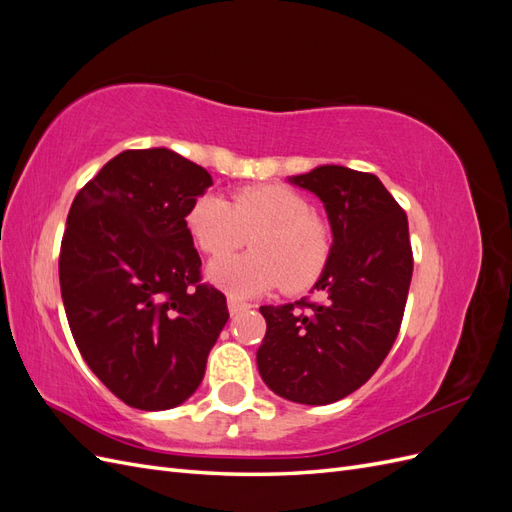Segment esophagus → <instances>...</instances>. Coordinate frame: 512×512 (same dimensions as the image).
<instances>
[{
    "instance_id": "obj_1",
    "label": "esophagus",
    "mask_w": 512,
    "mask_h": 512,
    "mask_svg": "<svg viewBox=\"0 0 512 512\" xmlns=\"http://www.w3.org/2000/svg\"><path fill=\"white\" fill-rule=\"evenodd\" d=\"M247 309H250V305L247 303H241V301H237V299H228V312H230V316H237V314H241V312H247Z\"/></svg>"
}]
</instances>
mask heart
Wrapping results in <instances>:
<instances>
[{
    "mask_svg": "<svg viewBox=\"0 0 512 512\" xmlns=\"http://www.w3.org/2000/svg\"><path fill=\"white\" fill-rule=\"evenodd\" d=\"M192 239L207 256L220 258L252 235V252L213 262L209 280L230 297H258L282 286L301 292L312 286L331 254V230L312 213L307 198L286 185H247L222 194H200L185 213Z\"/></svg>",
    "mask_w": 512,
    "mask_h": 512,
    "instance_id": "b5f03b06",
    "label": "heart"
}]
</instances>
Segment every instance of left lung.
I'll return each instance as SVG.
<instances>
[{
	"label": "left lung",
	"instance_id": "left-lung-1",
	"mask_svg": "<svg viewBox=\"0 0 512 512\" xmlns=\"http://www.w3.org/2000/svg\"><path fill=\"white\" fill-rule=\"evenodd\" d=\"M327 211L333 245L307 299L262 305L256 363L269 389L294 404L327 406L354 393L395 344L412 280L408 218L382 181L346 166L290 177Z\"/></svg>",
	"mask_w": 512,
	"mask_h": 512
}]
</instances>
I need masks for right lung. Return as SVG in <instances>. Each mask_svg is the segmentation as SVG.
I'll return each mask as SVG.
<instances>
[{"label": "right lung", "instance_id": "add662e5", "mask_svg": "<svg viewBox=\"0 0 512 512\" xmlns=\"http://www.w3.org/2000/svg\"><path fill=\"white\" fill-rule=\"evenodd\" d=\"M209 185L207 170L175 151L128 149L68 213L59 284L72 337L106 389L138 410L183 404L228 320L224 294L200 282L185 226Z\"/></svg>", "mask_w": 512, "mask_h": 512}]
</instances>
